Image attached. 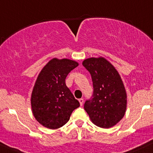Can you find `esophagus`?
Here are the masks:
<instances>
[{"mask_svg":"<svg viewBox=\"0 0 153 153\" xmlns=\"http://www.w3.org/2000/svg\"><path fill=\"white\" fill-rule=\"evenodd\" d=\"M78 101H79L81 106H82L83 103H84V99H78Z\"/></svg>","mask_w":153,"mask_h":153,"instance_id":"obj_1","label":"esophagus"}]
</instances>
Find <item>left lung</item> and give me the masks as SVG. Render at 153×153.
Segmentation results:
<instances>
[{
    "instance_id": "left-lung-1",
    "label": "left lung",
    "mask_w": 153,
    "mask_h": 153,
    "mask_svg": "<svg viewBox=\"0 0 153 153\" xmlns=\"http://www.w3.org/2000/svg\"><path fill=\"white\" fill-rule=\"evenodd\" d=\"M82 64L91 75L93 86V96L84 103V110L95 125L111 128L126 111V92L120 75L104 57L86 59Z\"/></svg>"
}]
</instances>
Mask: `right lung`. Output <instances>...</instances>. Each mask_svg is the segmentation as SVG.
Listing matches in <instances>:
<instances>
[{"instance_id":"add662e5","label":"right lung","mask_w":153,"mask_h":153,"mask_svg":"<svg viewBox=\"0 0 153 153\" xmlns=\"http://www.w3.org/2000/svg\"><path fill=\"white\" fill-rule=\"evenodd\" d=\"M78 66L69 59L53 58L37 77L31 94V108L34 117L43 126L60 128L80 106L65 82L68 74Z\"/></svg>"}]
</instances>
